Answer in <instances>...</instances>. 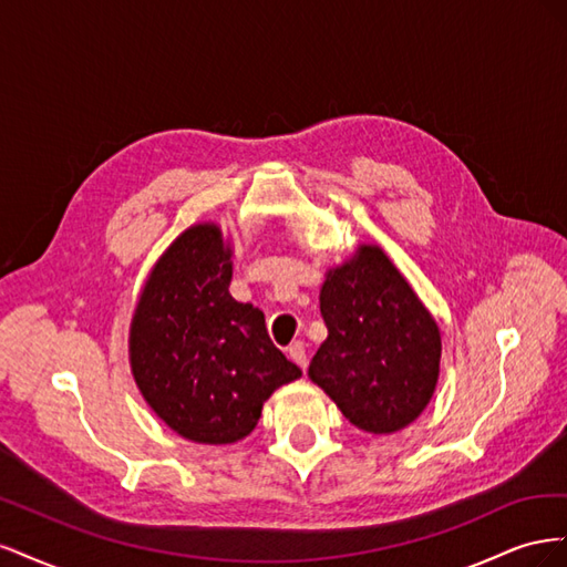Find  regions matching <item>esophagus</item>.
Returning <instances> with one entry per match:
<instances>
[{
  "instance_id": "esophagus-1",
  "label": "esophagus",
  "mask_w": 567,
  "mask_h": 567,
  "mask_svg": "<svg viewBox=\"0 0 567 567\" xmlns=\"http://www.w3.org/2000/svg\"><path fill=\"white\" fill-rule=\"evenodd\" d=\"M286 354L290 357V362H296L302 371L307 369V352H305L302 342H293V346H290V348L286 350Z\"/></svg>"
}]
</instances>
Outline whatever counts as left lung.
I'll return each mask as SVG.
<instances>
[{"label": "left lung", "mask_w": 567, "mask_h": 567, "mask_svg": "<svg viewBox=\"0 0 567 567\" xmlns=\"http://www.w3.org/2000/svg\"><path fill=\"white\" fill-rule=\"evenodd\" d=\"M319 302L329 338L312 357L310 379L367 433L409 425L437 383L435 319L375 246L329 271Z\"/></svg>", "instance_id": "left-lung-1"}]
</instances>
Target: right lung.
<instances>
[{
	"instance_id": "add662e5",
	"label": "right lung",
	"mask_w": 567,
	"mask_h": 567,
	"mask_svg": "<svg viewBox=\"0 0 567 567\" xmlns=\"http://www.w3.org/2000/svg\"><path fill=\"white\" fill-rule=\"evenodd\" d=\"M229 257L215 225L186 229L153 269L130 331L144 400L203 444L246 437L269 394L302 373L269 340L262 310L231 298Z\"/></svg>"
}]
</instances>
